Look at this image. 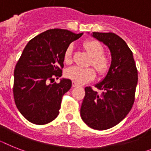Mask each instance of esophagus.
Instances as JSON below:
<instances>
[{"label": "esophagus", "mask_w": 151, "mask_h": 151, "mask_svg": "<svg viewBox=\"0 0 151 151\" xmlns=\"http://www.w3.org/2000/svg\"><path fill=\"white\" fill-rule=\"evenodd\" d=\"M78 86H79V85H78V83H75V82H74V81H73V82H72V87H78Z\"/></svg>", "instance_id": "obj_1"}]
</instances>
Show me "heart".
Segmentation results:
<instances>
[{
  "mask_svg": "<svg viewBox=\"0 0 151 151\" xmlns=\"http://www.w3.org/2000/svg\"><path fill=\"white\" fill-rule=\"evenodd\" d=\"M83 47L92 57L91 64L100 74L107 73L111 66V60L108 57L103 54L104 47L101 43L96 40H88L83 43ZM73 47L70 45L64 53V61L70 63L71 60ZM65 76L68 79L71 80L75 83L81 84L87 83L95 77V71L91 68H81L73 66L69 68L65 72Z\"/></svg>",
  "mask_w": 151,
  "mask_h": 151,
  "instance_id": "heart-1",
  "label": "heart"
}]
</instances>
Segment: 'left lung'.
<instances>
[{
  "mask_svg": "<svg viewBox=\"0 0 151 151\" xmlns=\"http://www.w3.org/2000/svg\"><path fill=\"white\" fill-rule=\"evenodd\" d=\"M91 35L108 47L112 60L106 77L95 84L101 94L91 87H85L81 116L91 128L104 130L119 124L132 108L137 70L132 51L118 35L99 32Z\"/></svg>",
  "mask_w": 151,
  "mask_h": 151,
  "instance_id": "1",
  "label": "left lung"
}]
</instances>
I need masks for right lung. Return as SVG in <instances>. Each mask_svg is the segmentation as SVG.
Segmentation results:
<instances>
[{
    "mask_svg": "<svg viewBox=\"0 0 151 151\" xmlns=\"http://www.w3.org/2000/svg\"><path fill=\"white\" fill-rule=\"evenodd\" d=\"M82 35L50 29L31 39L23 50L14 69L13 92L18 111L30 123L46 124L59 114L62 97L72 82L52 81L61 77L66 49Z\"/></svg>",
    "mask_w": 151,
    "mask_h": 151,
    "instance_id": "1",
    "label": "right lung"
}]
</instances>
